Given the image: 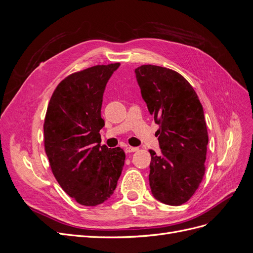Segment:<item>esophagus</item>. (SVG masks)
I'll use <instances>...</instances> for the list:
<instances>
[{
	"mask_svg": "<svg viewBox=\"0 0 253 253\" xmlns=\"http://www.w3.org/2000/svg\"><path fill=\"white\" fill-rule=\"evenodd\" d=\"M138 150V148H134V147H126V153H132V152H136Z\"/></svg>",
	"mask_w": 253,
	"mask_h": 253,
	"instance_id": "34e87169",
	"label": "esophagus"
}]
</instances>
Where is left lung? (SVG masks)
I'll list each match as a JSON object with an SVG mask.
<instances>
[{
    "label": "left lung",
    "instance_id": "left-lung-1",
    "mask_svg": "<svg viewBox=\"0 0 253 253\" xmlns=\"http://www.w3.org/2000/svg\"><path fill=\"white\" fill-rule=\"evenodd\" d=\"M149 113L159 128L160 154L150 150L149 181L160 203L188 202L205 175L208 132L203 105L191 84L177 72L157 65L135 70Z\"/></svg>",
    "mask_w": 253,
    "mask_h": 253
}]
</instances>
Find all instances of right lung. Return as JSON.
Returning a JSON list of instances; mask_svg holds the SVG:
<instances>
[{"mask_svg":"<svg viewBox=\"0 0 253 253\" xmlns=\"http://www.w3.org/2000/svg\"><path fill=\"white\" fill-rule=\"evenodd\" d=\"M120 63L97 65L68 76L50 98L44 145L51 171L65 192L83 206L108 201L126 154L101 145V106L106 84Z\"/></svg>","mask_w":253,"mask_h":253,"instance_id":"obj_1","label":"right lung"}]
</instances>
